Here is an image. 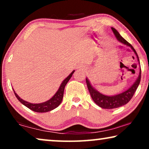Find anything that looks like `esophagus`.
Returning <instances> with one entry per match:
<instances>
[{"mask_svg": "<svg viewBox=\"0 0 149 149\" xmlns=\"http://www.w3.org/2000/svg\"><path fill=\"white\" fill-rule=\"evenodd\" d=\"M78 68H81V69H85V67H84V66H79Z\"/></svg>", "mask_w": 149, "mask_h": 149, "instance_id": "1", "label": "esophagus"}]
</instances>
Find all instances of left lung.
I'll return each mask as SVG.
<instances>
[{"mask_svg": "<svg viewBox=\"0 0 149 149\" xmlns=\"http://www.w3.org/2000/svg\"><path fill=\"white\" fill-rule=\"evenodd\" d=\"M111 29L113 30V33L115 34V36L117 37V40H119V41L122 42L123 44H125L126 45L132 48V49L134 51V53H135L136 55V56H137L138 60V62H139V58H138L137 53H136V50L134 49L133 47L132 46V45L129 43L125 39H124V38L120 35L117 30L115 29L114 28H111ZM140 79H141V68H140V70L139 76H138V79H136V82L132 85L131 87L128 89L127 91H124V92L120 93V94L114 95V96H108V95L102 94V93H100L99 91H97L96 89H95L92 86H91L87 78H86V83L87 85V88H88V90L89 91V93H90L91 95V98H92L93 102H94L97 106L102 108V109H113L122 107V106L125 105L127 103L129 102L130 100H131L132 98V97H133L134 93H135V91L138 88V85L140 84Z\"/></svg>", "mask_w": 149, "mask_h": 149, "instance_id": "8db88e82", "label": "left lung"}]
</instances>
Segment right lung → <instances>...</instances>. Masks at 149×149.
Listing matches in <instances>:
<instances>
[{
	"label": "right lung",
	"instance_id": "obj_1",
	"mask_svg": "<svg viewBox=\"0 0 149 149\" xmlns=\"http://www.w3.org/2000/svg\"><path fill=\"white\" fill-rule=\"evenodd\" d=\"M74 70H73L72 72L70 73L69 76L67 77L63 81V82L61 84L60 88L58 89V90L54 96H53L50 100H49L47 102H45L40 103V104H32L30 102H28L24 101V100L18 96L17 93L15 92V91L13 90L14 93H15L16 97H17L18 100H19L20 102H21L22 104L26 106V107H28V109H30L32 111L34 112H37V113H46V112L52 111L58 107L59 105L60 104L61 102L62 101L63 95H64V88L67 83L68 82V81L70 80V79L72 77V74L74 73Z\"/></svg>",
	"mask_w": 149,
	"mask_h": 149
}]
</instances>
